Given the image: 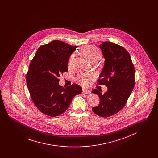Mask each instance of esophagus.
<instances>
[{
  "label": "esophagus",
  "instance_id": "1",
  "mask_svg": "<svg viewBox=\"0 0 158 158\" xmlns=\"http://www.w3.org/2000/svg\"><path fill=\"white\" fill-rule=\"evenodd\" d=\"M83 94H90L91 93L90 90L86 89H82Z\"/></svg>",
  "mask_w": 158,
  "mask_h": 158
}]
</instances>
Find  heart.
<instances>
[{
  "label": "heart",
  "instance_id": "1",
  "mask_svg": "<svg viewBox=\"0 0 158 158\" xmlns=\"http://www.w3.org/2000/svg\"><path fill=\"white\" fill-rule=\"evenodd\" d=\"M80 52L83 56L90 63L97 61L99 60L101 56L99 50L93 46H84L81 48ZM74 59L75 54H72L69 59V67H71L72 66ZM94 79V76L91 74L82 73L76 76V81L83 86H88L92 82Z\"/></svg>",
  "mask_w": 158,
  "mask_h": 158
}]
</instances>
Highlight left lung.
<instances>
[{
    "label": "left lung",
    "instance_id": "left-lung-1",
    "mask_svg": "<svg viewBox=\"0 0 158 158\" xmlns=\"http://www.w3.org/2000/svg\"><path fill=\"white\" fill-rule=\"evenodd\" d=\"M105 63L98 83L108 90L102 94L94 89L100 99L99 104L92 108L100 117H108L118 113L126 104L135 86V70L127 51L120 45L106 41L99 45Z\"/></svg>",
    "mask_w": 158,
    "mask_h": 158
}]
</instances>
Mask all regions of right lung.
Listing matches in <instances>:
<instances>
[{
    "label": "right lung",
    "instance_id": "obj_1",
    "mask_svg": "<svg viewBox=\"0 0 158 158\" xmlns=\"http://www.w3.org/2000/svg\"><path fill=\"white\" fill-rule=\"evenodd\" d=\"M77 46L54 40L38 48L26 76L31 98L38 109L47 115L56 117L64 113L73 98L82 88L73 84L64 88L59 77L68 71V61Z\"/></svg>",
    "mask_w": 158,
    "mask_h": 158
}]
</instances>
